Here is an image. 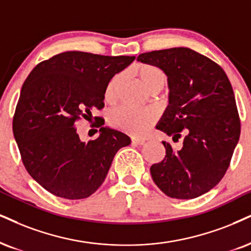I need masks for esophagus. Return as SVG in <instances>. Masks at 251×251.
Listing matches in <instances>:
<instances>
[{
	"instance_id": "esophagus-1",
	"label": "esophagus",
	"mask_w": 251,
	"mask_h": 251,
	"mask_svg": "<svg viewBox=\"0 0 251 251\" xmlns=\"http://www.w3.org/2000/svg\"><path fill=\"white\" fill-rule=\"evenodd\" d=\"M131 142H132V143H134V144L142 145V144L145 143V140H143V138H136V137H134V138H131Z\"/></svg>"
}]
</instances>
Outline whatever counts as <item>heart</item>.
I'll return each mask as SVG.
<instances>
[{
    "label": "heart",
    "instance_id": "obj_1",
    "mask_svg": "<svg viewBox=\"0 0 251 251\" xmlns=\"http://www.w3.org/2000/svg\"><path fill=\"white\" fill-rule=\"evenodd\" d=\"M132 73L152 93L159 92L166 82V74L164 73V71L151 64L136 65L132 69ZM121 82H122V76L120 74H117L108 82L104 91V101L108 103H114L116 101ZM157 119L158 114L153 109L134 110L126 107L117 108L110 111L108 116L111 126L120 130L137 136L144 135L154 125Z\"/></svg>",
    "mask_w": 251,
    "mask_h": 251
}]
</instances>
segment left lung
<instances>
[{
  "mask_svg": "<svg viewBox=\"0 0 251 251\" xmlns=\"http://www.w3.org/2000/svg\"><path fill=\"white\" fill-rule=\"evenodd\" d=\"M137 60L168 75L169 106L156 128L173 141L185 134L180 150L162 142L165 157L151 166V177L170 198L202 196L225 176L240 138L229 79L221 66L188 48L147 52Z\"/></svg>",
  "mask_w": 251,
  "mask_h": 251,
  "instance_id": "8db88e82",
  "label": "left lung"
}]
</instances>
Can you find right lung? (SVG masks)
Masks as SVG:
<instances>
[{
    "instance_id": "1",
    "label": "right lung",
    "mask_w": 251,
    "mask_h": 251,
    "mask_svg": "<svg viewBox=\"0 0 251 251\" xmlns=\"http://www.w3.org/2000/svg\"><path fill=\"white\" fill-rule=\"evenodd\" d=\"M135 57L67 51L42 61L22 87L12 121L26 171L64 199L92 196L107 177L114 156L131 143L125 132L100 126L97 140L82 142L76 122L104 106L108 82Z\"/></svg>"
}]
</instances>
